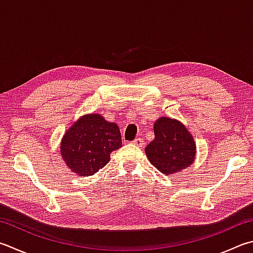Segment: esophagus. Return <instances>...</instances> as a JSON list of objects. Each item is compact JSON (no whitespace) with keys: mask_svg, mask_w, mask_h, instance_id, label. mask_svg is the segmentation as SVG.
Returning <instances> with one entry per match:
<instances>
[{"mask_svg":"<svg viewBox=\"0 0 253 253\" xmlns=\"http://www.w3.org/2000/svg\"><path fill=\"white\" fill-rule=\"evenodd\" d=\"M132 143L134 145H136V146H143V144H144V142H143V140L142 139H140V137H137V139H135L134 141H132Z\"/></svg>","mask_w":253,"mask_h":253,"instance_id":"1","label":"esophagus"}]
</instances>
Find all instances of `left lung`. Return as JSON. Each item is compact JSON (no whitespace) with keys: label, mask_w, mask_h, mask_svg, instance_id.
Returning a JSON list of instances; mask_svg holds the SVG:
<instances>
[{"label":"left lung","mask_w":253,"mask_h":253,"mask_svg":"<svg viewBox=\"0 0 253 253\" xmlns=\"http://www.w3.org/2000/svg\"><path fill=\"white\" fill-rule=\"evenodd\" d=\"M154 140L145 147V153L161 173L169 175L193 163L196 144L182 123L169 118H160L154 123Z\"/></svg>","instance_id":"obj_1"}]
</instances>
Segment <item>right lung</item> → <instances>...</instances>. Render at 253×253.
Masks as SVG:
<instances>
[{
  "instance_id": "obj_1",
  "label": "right lung",
  "mask_w": 253,
  "mask_h": 253,
  "mask_svg": "<svg viewBox=\"0 0 253 253\" xmlns=\"http://www.w3.org/2000/svg\"><path fill=\"white\" fill-rule=\"evenodd\" d=\"M121 145L120 130L116 123L98 114H87L65 133L60 151L69 169L85 177L106 166L111 152Z\"/></svg>"
}]
</instances>
